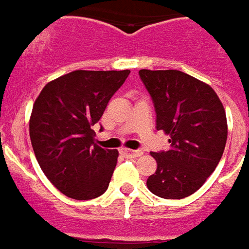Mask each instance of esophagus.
Here are the masks:
<instances>
[{
	"mask_svg": "<svg viewBox=\"0 0 249 249\" xmlns=\"http://www.w3.org/2000/svg\"><path fill=\"white\" fill-rule=\"evenodd\" d=\"M121 153L123 156H126L127 158H138L141 157L143 153L141 150H130V149H122Z\"/></svg>",
	"mask_w": 249,
	"mask_h": 249,
	"instance_id": "esophagus-1",
	"label": "esophagus"
}]
</instances>
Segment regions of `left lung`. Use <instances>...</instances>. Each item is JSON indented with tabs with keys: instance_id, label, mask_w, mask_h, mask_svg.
Listing matches in <instances>:
<instances>
[{
	"instance_id": "8db88e82",
	"label": "left lung",
	"mask_w": 249,
	"mask_h": 249,
	"mask_svg": "<svg viewBox=\"0 0 249 249\" xmlns=\"http://www.w3.org/2000/svg\"><path fill=\"white\" fill-rule=\"evenodd\" d=\"M157 112V130L170 149L150 153L157 170L147 188L162 198L179 200L200 189L221 160L228 124L225 110L209 84L177 70H141Z\"/></svg>"
}]
</instances>
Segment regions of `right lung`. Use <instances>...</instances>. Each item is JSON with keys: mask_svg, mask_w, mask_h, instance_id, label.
I'll use <instances>...</instances> for the list:
<instances>
[{"mask_svg": "<svg viewBox=\"0 0 249 249\" xmlns=\"http://www.w3.org/2000/svg\"><path fill=\"white\" fill-rule=\"evenodd\" d=\"M130 71H73L41 89L29 119L35 156L44 174L63 195L92 200L105 193L118 150L95 144L92 126Z\"/></svg>", "mask_w": 249, "mask_h": 249, "instance_id": "add662e5", "label": "right lung"}]
</instances>
